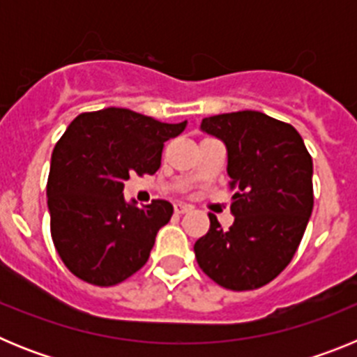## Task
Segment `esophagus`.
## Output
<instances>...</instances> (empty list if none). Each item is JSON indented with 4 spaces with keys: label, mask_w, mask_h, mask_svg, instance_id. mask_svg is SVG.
Instances as JSON below:
<instances>
[{
    "label": "esophagus",
    "mask_w": 357,
    "mask_h": 357,
    "mask_svg": "<svg viewBox=\"0 0 357 357\" xmlns=\"http://www.w3.org/2000/svg\"><path fill=\"white\" fill-rule=\"evenodd\" d=\"M189 211L188 206L184 204H175V214H185Z\"/></svg>",
    "instance_id": "34e87169"
}]
</instances>
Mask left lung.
<instances>
[{
  "mask_svg": "<svg viewBox=\"0 0 357 357\" xmlns=\"http://www.w3.org/2000/svg\"><path fill=\"white\" fill-rule=\"evenodd\" d=\"M202 130L225 143L236 193L229 230L209 214L207 234L195 243L198 266L227 289H257L301 245L313 211V159L289 123L257 110L204 118Z\"/></svg>",
  "mask_w": 357,
  "mask_h": 357,
  "instance_id": "1",
  "label": "left lung"
}]
</instances>
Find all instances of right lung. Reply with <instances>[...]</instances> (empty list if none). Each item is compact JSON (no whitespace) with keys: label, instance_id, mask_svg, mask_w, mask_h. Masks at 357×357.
Wrapping results in <instances>:
<instances>
[{"label":"right lung","instance_id":"obj_1","mask_svg":"<svg viewBox=\"0 0 357 357\" xmlns=\"http://www.w3.org/2000/svg\"><path fill=\"white\" fill-rule=\"evenodd\" d=\"M185 128L134 110L84 112L73 119L52 153L48 209L52 239L73 275L116 286L139 272L173 206L153 200L135 207L123 197L132 173L153 175L164 143Z\"/></svg>","mask_w":357,"mask_h":357}]
</instances>
